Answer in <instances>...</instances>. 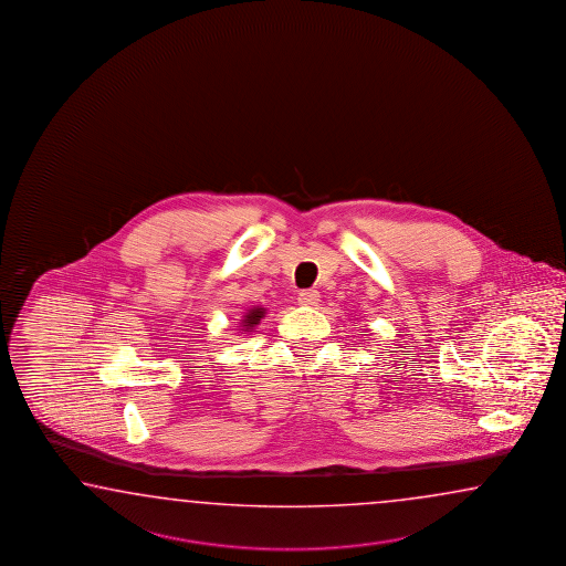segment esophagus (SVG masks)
Returning <instances> with one entry per match:
<instances>
[{
  "label": "esophagus",
  "mask_w": 566,
  "mask_h": 566,
  "mask_svg": "<svg viewBox=\"0 0 566 566\" xmlns=\"http://www.w3.org/2000/svg\"><path fill=\"white\" fill-rule=\"evenodd\" d=\"M297 300H300L301 305H305V307H313V305H317V303H319V291H317V289L301 291Z\"/></svg>",
  "instance_id": "1"
}]
</instances>
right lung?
<instances>
[{
	"mask_svg": "<svg viewBox=\"0 0 566 566\" xmlns=\"http://www.w3.org/2000/svg\"><path fill=\"white\" fill-rule=\"evenodd\" d=\"M263 317H265V307H253V310H249L244 313L243 319H241V327L249 332V329H253L255 325H259Z\"/></svg>",
	"mask_w": 566,
	"mask_h": 566,
	"instance_id": "add662e5",
	"label": "right lung"
}]
</instances>
